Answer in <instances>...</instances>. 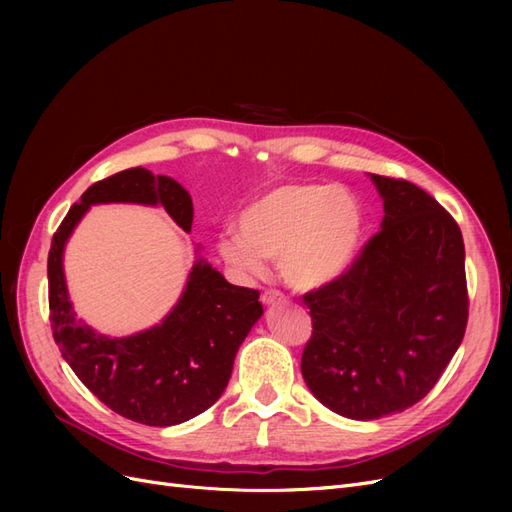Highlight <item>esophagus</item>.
<instances>
[{"label":"esophagus","mask_w":512,"mask_h":512,"mask_svg":"<svg viewBox=\"0 0 512 512\" xmlns=\"http://www.w3.org/2000/svg\"><path fill=\"white\" fill-rule=\"evenodd\" d=\"M260 301L265 303V305H277V303H284L286 297H284L280 290H265V292H262Z\"/></svg>","instance_id":"1"}]
</instances>
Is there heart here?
I'll return each instance as SVG.
<instances>
[{
  "mask_svg": "<svg viewBox=\"0 0 512 512\" xmlns=\"http://www.w3.org/2000/svg\"><path fill=\"white\" fill-rule=\"evenodd\" d=\"M363 239L365 211L350 190L333 183H284L239 213V230L222 232L218 254L245 277L265 273V258L280 260L286 284L316 290L354 267Z\"/></svg>",
  "mask_w": 512,
  "mask_h": 512,
  "instance_id": "1",
  "label": "heart"
}]
</instances>
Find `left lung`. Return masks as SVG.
Masks as SVG:
<instances>
[{
  "label": "left lung",
  "instance_id": "8db88e82",
  "mask_svg": "<svg viewBox=\"0 0 512 512\" xmlns=\"http://www.w3.org/2000/svg\"><path fill=\"white\" fill-rule=\"evenodd\" d=\"M384 203L378 235L337 282L305 294L314 322L301 374L322 406L374 421L421 401L468 322L457 222L414 183L369 175Z\"/></svg>",
  "mask_w": 512,
  "mask_h": 512
}]
</instances>
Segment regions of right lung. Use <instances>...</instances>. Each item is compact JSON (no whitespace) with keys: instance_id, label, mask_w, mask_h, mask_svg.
I'll return each instance as SVG.
<instances>
[{"instance_id":"right-lung-1","label":"right lung","mask_w":512,"mask_h":512,"mask_svg":"<svg viewBox=\"0 0 512 512\" xmlns=\"http://www.w3.org/2000/svg\"><path fill=\"white\" fill-rule=\"evenodd\" d=\"M164 207L192 230V196L181 183L136 166L91 185L70 207L49 252L51 329L61 356L102 404L130 421L170 427L211 408L224 393L232 363L262 316L260 292L232 286L198 256L173 309L153 327L126 337L91 329L76 316L64 273V250L91 205Z\"/></svg>"}]
</instances>
